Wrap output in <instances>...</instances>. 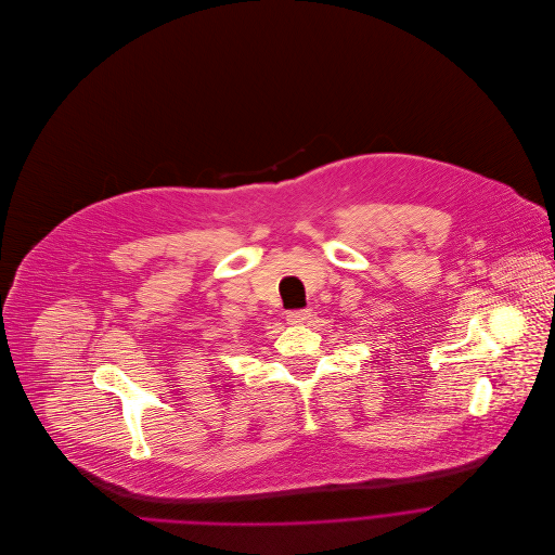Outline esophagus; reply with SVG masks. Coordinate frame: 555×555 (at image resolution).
Returning <instances> with one entry per match:
<instances>
[{"label": "esophagus", "mask_w": 555, "mask_h": 555, "mask_svg": "<svg viewBox=\"0 0 555 555\" xmlns=\"http://www.w3.org/2000/svg\"><path fill=\"white\" fill-rule=\"evenodd\" d=\"M312 314H310V310H288L286 312V321L288 323H293V325H301V323H308V319H310Z\"/></svg>", "instance_id": "obj_1"}]
</instances>
